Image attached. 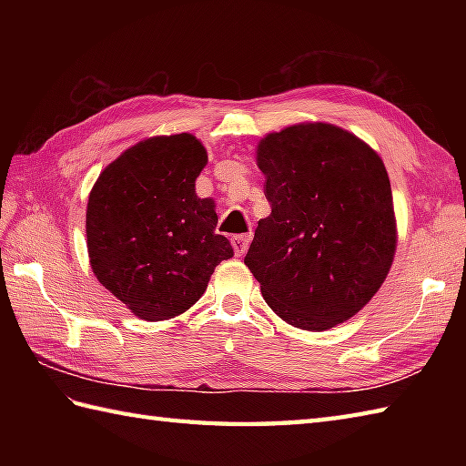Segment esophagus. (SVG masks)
<instances>
[{
    "mask_svg": "<svg viewBox=\"0 0 466 466\" xmlns=\"http://www.w3.org/2000/svg\"><path fill=\"white\" fill-rule=\"evenodd\" d=\"M250 242H252V232L234 236V238H232V248H234V252H236V256H244L246 250H248Z\"/></svg>",
    "mask_w": 466,
    "mask_h": 466,
    "instance_id": "34e87169",
    "label": "esophagus"
}]
</instances>
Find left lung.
<instances>
[{
    "mask_svg": "<svg viewBox=\"0 0 466 466\" xmlns=\"http://www.w3.org/2000/svg\"><path fill=\"white\" fill-rule=\"evenodd\" d=\"M272 212L244 264L266 304L302 330L349 320L390 270L397 226L382 160L330 124L290 126L258 146Z\"/></svg>",
    "mask_w": 466,
    "mask_h": 466,
    "instance_id": "1",
    "label": "left lung"
}]
</instances>
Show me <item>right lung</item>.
<instances>
[{
  "instance_id": "obj_1",
  "label": "right lung",
  "mask_w": 466,
  "mask_h": 466,
  "mask_svg": "<svg viewBox=\"0 0 466 466\" xmlns=\"http://www.w3.org/2000/svg\"><path fill=\"white\" fill-rule=\"evenodd\" d=\"M208 162L190 134L150 137L97 177L87 200L92 270L144 320L182 314L204 294L214 268L234 256L216 234L214 202L198 198Z\"/></svg>"
}]
</instances>
